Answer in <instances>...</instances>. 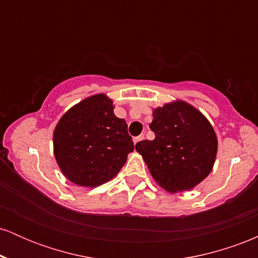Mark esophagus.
Listing matches in <instances>:
<instances>
[{
	"instance_id": "obj_1",
	"label": "esophagus",
	"mask_w": 258,
	"mask_h": 258,
	"mask_svg": "<svg viewBox=\"0 0 258 258\" xmlns=\"http://www.w3.org/2000/svg\"><path fill=\"white\" fill-rule=\"evenodd\" d=\"M143 139H144V136H143V135H141V136H138V137H135V138H133V143L137 144L138 142L143 141Z\"/></svg>"
}]
</instances>
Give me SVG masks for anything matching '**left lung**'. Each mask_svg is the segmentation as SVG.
I'll return each instance as SVG.
<instances>
[{"mask_svg":"<svg viewBox=\"0 0 258 258\" xmlns=\"http://www.w3.org/2000/svg\"><path fill=\"white\" fill-rule=\"evenodd\" d=\"M153 141H141L136 150L143 156L153 178L170 193L193 189L214 167L217 137L201 112L182 100L154 109Z\"/></svg>","mask_w":258,"mask_h":258,"instance_id":"8db88e82","label":"left lung"}]
</instances>
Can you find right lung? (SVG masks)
<instances>
[{
	"instance_id": "add662e5",
	"label": "right lung",
	"mask_w": 258,
	"mask_h": 258,
	"mask_svg": "<svg viewBox=\"0 0 258 258\" xmlns=\"http://www.w3.org/2000/svg\"><path fill=\"white\" fill-rule=\"evenodd\" d=\"M53 147L61 172L81 186L114 178L135 149L126 121L115 116L105 94L88 97L65 112L53 133Z\"/></svg>"
}]
</instances>
